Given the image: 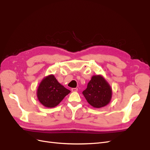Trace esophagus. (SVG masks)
<instances>
[{"label":"esophagus","mask_w":150,"mask_h":150,"mask_svg":"<svg viewBox=\"0 0 150 150\" xmlns=\"http://www.w3.org/2000/svg\"><path fill=\"white\" fill-rule=\"evenodd\" d=\"M71 91L72 92H77L78 91V88H72Z\"/></svg>","instance_id":"obj_1"}]
</instances>
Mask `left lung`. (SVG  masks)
Segmentation results:
<instances>
[{
  "label": "left lung",
  "instance_id": "1",
  "mask_svg": "<svg viewBox=\"0 0 150 150\" xmlns=\"http://www.w3.org/2000/svg\"><path fill=\"white\" fill-rule=\"evenodd\" d=\"M83 94L90 105L100 108L106 106L110 102L112 89L102 76L96 75L92 77Z\"/></svg>",
  "mask_w": 150,
  "mask_h": 150
}]
</instances>
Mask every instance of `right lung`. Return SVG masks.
<instances>
[{"label": "right lung", "instance_id": "add662e5", "mask_svg": "<svg viewBox=\"0 0 150 150\" xmlns=\"http://www.w3.org/2000/svg\"><path fill=\"white\" fill-rule=\"evenodd\" d=\"M70 92L51 74L46 76L40 82L38 89L37 96L43 106L51 108L57 106Z\"/></svg>", "mask_w": 150, "mask_h": 150}]
</instances>
